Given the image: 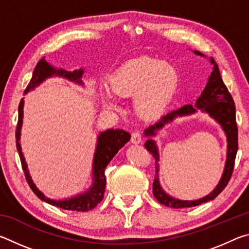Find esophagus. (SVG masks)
Here are the masks:
<instances>
[{"mask_svg": "<svg viewBox=\"0 0 249 249\" xmlns=\"http://www.w3.org/2000/svg\"><path fill=\"white\" fill-rule=\"evenodd\" d=\"M142 141V134L137 130V132H133L132 133V137H130V142L133 144H140V142Z\"/></svg>", "mask_w": 249, "mask_h": 249, "instance_id": "esophagus-1", "label": "esophagus"}]
</instances>
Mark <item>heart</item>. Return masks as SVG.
Here are the masks:
<instances>
[{"instance_id": "b5f03b06", "label": "heart", "mask_w": 249, "mask_h": 249, "mask_svg": "<svg viewBox=\"0 0 249 249\" xmlns=\"http://www.w3.org/2000/svg\"><path fill=\"white\" fill-rule=\"evenodd\" d=\"M179 73L174 66L157 59L142 57L124 62L109 74L108 91L101 93L105 107H116L113 95H134V109L138 116L153 120L160 116L176 93Z\"/></svg>"}]
</instances>
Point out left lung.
Wrapping results in <instances>:
<instances>
[{
	"instance_id": "1",
	"label": "left lung",
	"mask_w": 249,
	"mask_h": 249,
	"mask_svg": "<svg viewBox=\"0 0 249 249\" xmlns=\"http://www.w3.org/2000/svg\"><path fill=\"white\" fill-rule=\"evenodd\" d=\"M195 53L200 54V56H204L203 53H201L200 52H196V50L195 52ZM211 62L214 65V68H213L212 73L210 75L208 83H206L205 89L203 90V92H202L200 98L196 100V107L191 104L184 105V107L176 109V111L168 113V114L165 116H162L161 120H160L158 123L149 126V127L145 130L146 136H154L158 129L162 128L163 125L167 124L168 122L174 120L176 116L192 114V113H195L196 111V107H197V108H201L202 111L209 113L214 120L217 121L218 123L221 124L222 128L224 129V132L226 134L227 159L225 163L224 174H223L221 181L216 185V188L214 189L209 196H206L204 197H202V199L196 200V201H182V200L175 199V197L168 196L167 193L162 190L158 180L159 154H158L157 146H156L155 142L151 140L146 142L145 144L146 149L153 155L156 162V174H155V180L153 182L154 196L157 199L159 203H161L166 206H170V208H175V209L191 208V206L200 205L201 203H205V202L215 199V197L225 189L234 170L235 158L238 149V128H237V124H236L235 103L229 90H227L224 82H223L217 64L214 61L213 58H211Z\"/></svg>"
}]
</instances>
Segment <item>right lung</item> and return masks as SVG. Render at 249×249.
<instances>
[{"instance_id":"1","label":"right lung","mask_w":249,"mask_h":249,"mask_svg":"<svg viewBox=\"0 0 249 249\" xmlns=\"http://www.w3.org/2000/svg\"><path fill=\"white\" fill-rule=\"evenodd\" d=\"M83 70H74L73 72L71 71H66L62 69H54L53 67L50 66L47 61L45 60V57L41 58L38 61V64L36 65L35 70L33 72V77L29 81L28 86L25 89V93H27L28 91L33 90L34 88L38 86L39 83L44 81L45 79L52 75H61L69 79L70 81H75L77 83H81V77H82ZM23 107H24V101L23 99L20 100L18 105V126H16V148H18L20 162H22V168L25 174V178L27 180V183L33 190V192L39 197L40 200H43L47 203L57 206V208L69 210V211H77V212H86V211H90L94 209L101 201H102L104 196L105 191V184H107V179H105L104 170L107 166L109 163V161L113 159V157L117 154L122 147H123L126 142L130 140V134L125 132L123 129H107L105 132H102L100 134L98 138V145H96V150L94 155V161H93V184L89 191H87L83 195H79L78 196L71 197L68 200H62V201H54L50 200L48 197H46L43 193H41L38 189L35 187V184L33 183L31 179V176L28 174L26 162H25L24 156L22 154V148L19 145V135H20V126H22V119H23Z\"/></svg>"}]
</instances>
